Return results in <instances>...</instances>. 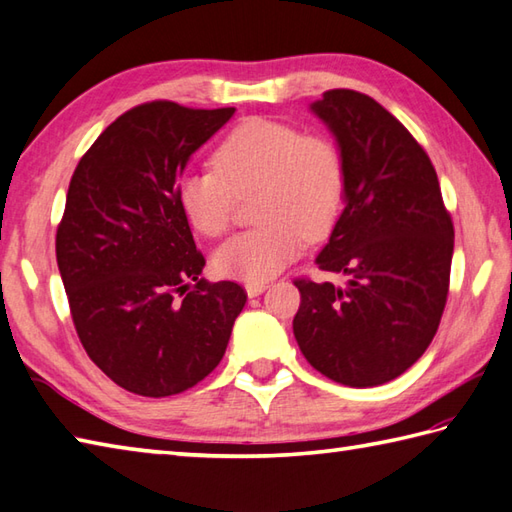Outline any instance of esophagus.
Listing matches in <instances>:
<instances>
[{
	"label": "esophagus",
	"instance_id": "esophagus-1",
	"mask_svg": "<svg viewBox=\"0 0 512 512\" xmlns=\"http://www.w3.org/2000/svg\"><path fill=\"white\" fill-rule=\"evenodd\" d=\"M265 289H267V283H247V285H245V291H247L249 298L260 296Z\"/></svg>",
	"mask_w": 512,
	"mask_h": 512
}]
</instances>
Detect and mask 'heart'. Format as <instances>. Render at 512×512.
Wrapping results in <instances>:
<instances>
[{
	"label": "heart",
	"mask_w": 512,
	"mask_h": 512,
	"mask_svg": "<svg viewBox=\"0 0 512 512\" xmlns=\"http://www.w3.org/2000/svg\"><path fill=\"white\" fill-rule=\"evenodd\" d=\"M344 187L347 174L336 143L254 117L218 143L214 168L183 172L176 201L196 232L218 238L232 225L236 198L258 190V225L218 247L212 265L225 278L263 283L300 254L305 238L322 241L331 234Z\"/></svg>",
	"instance_id": "b5f03b06"
}]
</instances>
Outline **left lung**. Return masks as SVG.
<instances>
[{
	"label": "left lung",
	"mask_w": 512,
	"mask_h": 512,
	"mask_svg": "<svg viewBox=\"0 0 512 512\" xmlns=\"http://www.w3.org/2000/svg\"><path fill=\"white\" fill-rule=\"evenodd\" d=\"M311 112L336 137L347 174L344 210L316 265L344 285L294 280V336L329 380L378 387L413 367L440 327L453 221L429 154L378 101L338 88Z\"/></svg>",
	"instance_id": "1"
}]
</instances>
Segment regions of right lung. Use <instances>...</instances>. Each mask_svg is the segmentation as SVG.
Wrapping results in <instances>:
<instances>
[{"instance_id":"1","label":"right lung","mask_w":512,"mask_h":512,"mask_svg":"<svg viewBox=\"0 0 512 512\" xmlns=\"http://www.w3.org/2000/svg\"><path fill=\"white\" fill-rule=\"evenodd\" d=\"M234 108L150 101L110 123L81 156L57 227V265L90 360L121 389L165 398L221 362L247 294L207 283L176 201L190 156Z\"/></svg>"}]
</instances>
